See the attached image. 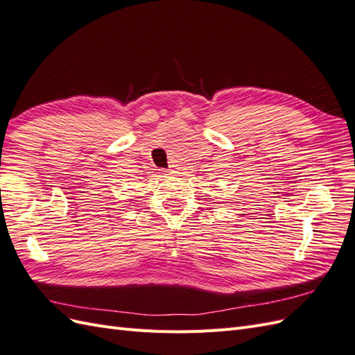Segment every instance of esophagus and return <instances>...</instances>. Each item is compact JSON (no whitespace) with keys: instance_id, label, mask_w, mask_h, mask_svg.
Segmentation results:
<instances>
[{"instance_id":"34e87169","label":"esophagus","mask_w":355,"mask_h":355,"mask_svg":"<svg viewBox=\"0 0 355 355\" xmlns=\"http://www.w3.org/2000/svg\"><path fill=\"white\" fill-rule=\"evenodd\" d=\"M159 175L163 176V178H166V176H170V175H173V173H171V171H167V170H159Z\"/></svg>"}]
</instances>
